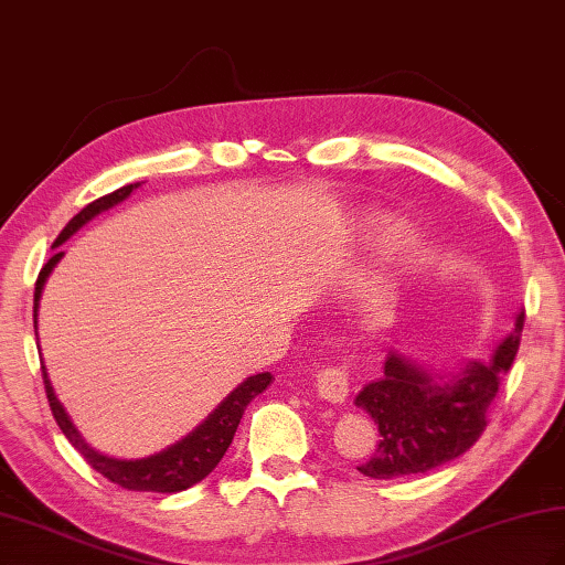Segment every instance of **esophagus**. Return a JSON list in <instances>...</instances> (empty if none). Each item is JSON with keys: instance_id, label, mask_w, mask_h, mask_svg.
I'll return each mask as SVG.
<instances>
[{"instance_id": "esophagus-1", "label": "esophagus", "mask_w": 565, "mask_h": 565, "mask_svg": "<svg viewBox=\"0 0 565 565\" xmlns=\"http://www.w3.org/2000/svg\"><path fill=\"white\" fill-rule=\"evenodd\" d=\"M317 394H320L324 401L331 403H343L345 396H349V374L341 367L327 365L320 372H317Z\"/></svg>"}]
</instances>
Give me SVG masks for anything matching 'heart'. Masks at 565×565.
<instances>
[{"mask_svg": "<svg viewBox=\"0 0 565 565\" xmlns=\"http://www.w3.org/2000/svg\"><path fill=\"white\" fill-rule=\"evenodd\" d=\"M370 243L377 248L380 253H403L413 245V236L408 234L406 226H380L377 231H372Z\"/></svg>", "mask_w": 565, "mask_h": 565, "instance_id": "heart-1", "label": "heart"}]
</instances>
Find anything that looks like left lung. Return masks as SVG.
I'll return each mask as SVG.
<instances>
[{
	"label": "left lung",
	"mask_w": 565,
	"mask_h": 565,
	"mask_svg": "<svg viewBox=\"0 0 565 565\" xmlns=\"http://www.w3.org/2000/svg\"><path fill=\"white\" fill-rule=\"evenodd\" d=\"M525 310L489 360H468L458 370H434L401 353L384 363V377L355 396L380 429L374 456L358 466L372 480L425 475L462 456L487 427V411L523 337Z\"/></svg>",
	"instance_id": "8db88e82"
}]
</instances>
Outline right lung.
Segmentation results:
<instances>
[{
    "instance_id": "add662e5",
    "label": "right lung",
    "mask_w": 565,
    "mask_h": 565,
    "mask_svg": "<svg viewBox=\"0 0 565 565\" xmlns=\"http://www.w3.org/2000/svg\"><path fill=\"white\" fill-rule=\"evenodd\" d=\"M140 183H131L124 185L119 191H114L105 198H99L95 202H90L88 207H83L74 220H71L60 236H56L54 245H52V257L47 259V265L42 267L40 277L35 281V300H33V324L38 329V308H40V298H42V288H45V281L52 274V269L56 267V263L64 257V253L60 250V245L66 243L71 236L76 234L78 228H83L88 222H93L97 214H103L107 210H111L114 205H119L128 195H131ZM42 380H45V392H47V401L56 425L64 431V437L71 441V446L90 462L93 470H97L99 475H105L109 482L119 484L124 489L131 491H157V494H177V491H183L188 487L198 484L200 480L220 466V460L224 458L228 444L234 441V434L238 429V423L243 417V411L248 408V403L263 394L265 388L271 382V374L263 372V374H253L245 382H241L234 392H231L220 406H216L205 420H202L193 431H188L183 439H179L177 444H171L167 448H162L159 454H152L148 458H136V460H126V458H111L95 451V448L81 437V431L76 429V425L71 423V417L66 413V408L62 406V401L56 398L52 382L47 377V367L45 360H42Z\"/></svg>"
}]
</instances>
